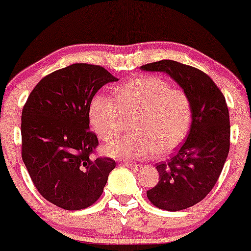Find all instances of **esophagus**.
<instances>
[{
    "mask_svg": "<svg viewBox=\"0 0 251 251\" xmlns=\"http://www.w3.org/2000/svg\"><path fill=\"white\" fill-rule=\"evenodd\" d=\"M126 166L131 170H139L140 169V164H133V163H126Z\"/></svg>",
    "mask_w": 251,
    "mask_h": 251,
    "instance_id": "obj_1",
    "label": "esophagus"
}]
</instances>
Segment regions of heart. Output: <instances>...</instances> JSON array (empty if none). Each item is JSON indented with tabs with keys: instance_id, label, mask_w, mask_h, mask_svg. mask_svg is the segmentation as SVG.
<instances>
[{
	"instance_id": "b5f03b06",
	"label": "heart",
	"mask_w": 251,
	"mask_h": 251,
	"mask_svg": "<svg viewBox=\"0 0 251 251\" xmlns=\"http://www.w3.org/2000/svg\"><path fill=\"white\" fill-rule=\"evenodd\" d=\"M96 95L89 106L92 128L102 142L118 138L125 119L133 133L106 146V153L126 160L166 156L181 145L190 130L193 107L188 95L156 75L135 76L114 91Z\"/></svg>"
}]
</instances>
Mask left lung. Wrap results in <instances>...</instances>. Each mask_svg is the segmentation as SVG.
<instances>
[{"instance_id":"obj_1","label":"left lung","mask_w":251,"mask_h":251,"mask_svg":"<svg viewBox=\"0 0 251 251\" xmlns=\"http://www.w3.org/2000/svg\"><path fill=\"white\" fill-rule=\"evenodd\" d=\"M170 75L192 101L193 115L186 142L167 162L157 163L159 183L147 191L155 207L183 210L203 200L217 183L229 151L228 108L215 82L198 68L175 60L140 66Z\"/></svg>"}]
</instances>
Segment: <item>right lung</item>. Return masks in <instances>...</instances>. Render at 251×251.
<instances>
[{"instance_id": "obj_1", "label": "right lung", "mask_w": 251, "mask_h": 251, "mask_svg": "<svg viewBox=\"0 0 251 251\" xmlns=\"http://www.w3.org/2000/svg\"><path fill=\"white\" fill-rule=\"evenodd\" d=\"M116 81L104 67L73 64L43 77L22 113V156L39 193L65 210H81L100 198L116 163L92 159L98 138L89 106L102 85Z\"/></svg>"}]
</instances>
